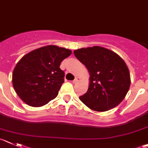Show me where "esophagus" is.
Wrapping results in <instances>:
<instances>
[{"label":"esophagus","instance_id":"34e87169","mask_svg":"<svg viewBox=\"0 0 148 148\" xmlns=\"http://www.w3.org/2000/svg\"><path fill=\"white\" fill-rule=\"evenodd\" d=\"M79 80V78H78V77H76L74 80H73V83H77Z\"/></svg>","mask_w":148,"mask_h":148}]
</instances>
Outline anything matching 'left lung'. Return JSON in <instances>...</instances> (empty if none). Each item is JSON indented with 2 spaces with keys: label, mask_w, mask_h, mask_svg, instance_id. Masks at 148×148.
Here are the masks:
<instances>
[{
  "label": "left lung",
  "mask_w": 148,
  "mask_h": 148,
  "mask_svg": "<svg viewBox=\"0 0 148 148\" xmlns=\"http://www.w3.org/2000/svg\"><path fill=\"white\" fill-rule=\"evenodd\" d=\"M75 57L88 69L89 88L79 99L90 110L105 112L118 106L131 85L130 73L118 54L101 47L81 48Z\"/></svg>",
  "instance_id": "obj_1"
}]
</instances>
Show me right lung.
Segmentation results:
<instances>
[{
    "mask_svg": "<svg viewBox=\"0 0 148 148\" xmlns=\"http://www.w3.org/2000/svg\"><path fill=\"white\" fill-rule=\"evenodd\" d=\"M70 49L48 45L31 51L16 63L12 83L16 94L27 105L42 107L57 97L64 82L60 63Z\"/></svg>",
    "mask_w": 148,
    "mask_h": 148,
    "instance_id": "1",
    "label": "right lung"
}]
</instances>
